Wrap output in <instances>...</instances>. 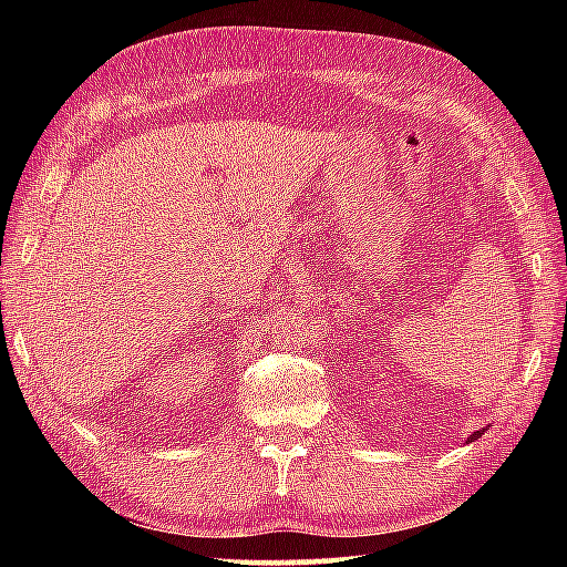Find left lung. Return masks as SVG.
I'll return each instance as SVG.
<instances>
[{
    "label": "left lung",
    "mask_w": 567,
    "mask_h": 567,
    "mask_svg": "<svg viewBox=\"0 0 567 567\" xmlns=\"http://www.w3.org/2000/svg\"><path fill=\"white\" fill-rule=\"evenodd\" d=\"M477 436H480V431H475V433H473V436H470V441H473V439H477Z\"/></svg>",
    "instance_id": "1"
}]
</instances>
